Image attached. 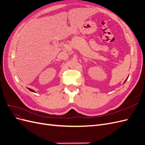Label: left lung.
Wrapping results in <instances>:
<instances>
[{"mask_svg": "<svg viewBox=\"0 0 145 145\" xmlns=\"http://www.w3.org/2000/svg\"><path fill=\"white\" fill-rule=\"evenodd\" d=\"M126 80H127V78H126ZM126 80H125V82H124V83H125V82H126Z\"/></svg>", "mask_w": 145, "mask_h": 145, "instance_id": "1", "label": "left lung"}]
</instances>
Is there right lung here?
I'll list each match as a JSON object with an SVG mask.
<instances>
[{
    "instance_id": "right-lung-1",
    "label": "right lung",
    "mask_w": 145,
    "mask_h": 145,
    "mask_svg": "<svg viewBox=\"0 0 145 145\" xmlns=\"http://www.w3.org/2000/svg\"><path fill=\"white\" fill-rule=\"evenodd\" d=\"M28 89L29 91H31V92H33V93H35V91H34V90H33V89H30V88H28Z\"/></svg>"
}]
</instances>
